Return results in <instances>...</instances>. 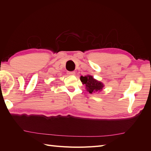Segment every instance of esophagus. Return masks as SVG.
I'll return each mask as SVG.
<instances>
[{
    "label": "esophagus",
    "instance_id": "34e87169",
    "mask_svg": "<svg viewBox=\"0 0 151 151\" xmlns=\"http://www.w3.org/2000/svg\"><path fill=\"white\" fill-rule=\"evenodd\" d=\"M75 72L74 71H72V72H67V74L68 75H74L75 74Z\"/></svg>",
    "mask_w": 151,
    "mask_h": 151
}]
</instances>
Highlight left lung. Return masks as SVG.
Returning a JSON list of instances; mask_svg holds the SVG:
<instances>
[{
	"instance_id": "left-lung-1",
	"label": "left lung",
	"mask_w": 151,
	"mask_h": 151,
	"mask_svg": "<svg viewBox=\"0 0 151 151\" xmlns=\"http://www.w3.org/2000/svg\"><path fill=\"white\" fill-rule=\"evenodd\" d=\"M80 79L82 83L86 85L87 91H89L91 94L96 91H101L104 86L101 82L95 80L91 76H81Z\"/></svg>"
}]
</instances>
